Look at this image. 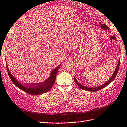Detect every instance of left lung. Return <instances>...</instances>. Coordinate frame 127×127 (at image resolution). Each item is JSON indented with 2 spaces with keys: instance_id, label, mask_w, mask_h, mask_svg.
I'll list each match as a JSON object with an SVG mask.
<instances>
[{
  "instance_id": "1",
  "label": "left lung",
  "mask_w": 127,
  "mask_h": 127,
  "mask_svg": "<svg viewBox=\"0 0 127 127\" xmlns=\"http://www.w3.org/2000/svg\"><path fill=\"white\" fill-rule=\"evenodd\" d=\"M120 60L119 59V61H118V64L117 65L116 67V68L115 70V71L112 75V77H111V78L108 80V81H107L106 83H105L104 84H103V85L99 86V87H95V88H89V87H85V86H84L82 84H80L77 80H76V79L75 78V77H74V82L75 83L77 84V85L79 86V87L81 89H83L84 90H85V91H99L101 89H102L103 88H105V87H106V86L108 85L109 84H110L112 81L114 80V79L115 78V77H116L117 74V73H118V70H119V65H120Z\"/></svg>"
}]
</instances>
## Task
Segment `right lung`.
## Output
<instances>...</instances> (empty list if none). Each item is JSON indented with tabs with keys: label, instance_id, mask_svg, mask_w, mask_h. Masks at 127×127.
<instances>
[{
	"label": "right lung",
	"instance_id": "right-lung-1",
	"mask_svg": "<svg viewBox=\"0 0 127 127\" xmlns=\"http://www.w3.org/2000/svg\"><path fill=\"white\" fill-rule=\"evenodd\" d=\"M61 64L59 65L57 67L53 70L49 77L43 82L33 84H26L21 83L18 81L16 78L10 73L7 64L6 63V67L7 71L10 78L13 83L16 85L19 89L25 91L30 94L32 95H40L46 93L52 89L55 84L56 74L58 70L60 67Z\"/></svg>",
	"mask_w": 127,
	"mask_h": 127
}]
</instances>
